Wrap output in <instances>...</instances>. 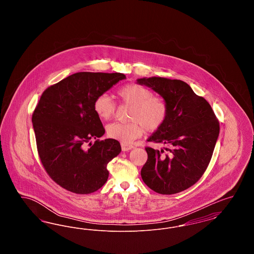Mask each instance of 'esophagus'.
<instances>
[{
    "label": "esophagus",
    "mask_w": 254,
    "mask_h": 254,
    "mask_svg": "<svg viewBox=\"0 0 254 254\" xmlns=\"http://www.w3.org/2000/svg\"><path fill=\"white\" fill-rule=\"evenodd\" d=\"M121 146L123 151H128V150H130V149H132L133 148V145L124 144V143H122Z\"/></svg>",
    "instance_id": "1"
}]
</instances>
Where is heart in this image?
Listing matches in <instances>:
<instances>
[{"instance_id": "1", "label": "heart", "mask_w": 254, "mask_h": 254, "mask_svg": "<svg viewBox=\"0 0 254 254\" xmlns=\"http://www.w3.org/2000/svg\"><path fill=\"white\" fill-rule=\"evenodd\" d=\"M122 101L132 105L130 123L115 122L107 127L109 138L118 140L124 144H129L133 140L141 137L145 131H155L166 121L168 107L166 102L153 96L150 89L138 84L123 85L118 90ZM94 110L102 120H109L113 117L116 105L108 93L97 97L93 105Z\"/></svg>"}]
</instances>
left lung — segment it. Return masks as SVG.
<instances>
[{
	"label": "left lung",
	"mask_w": 254,
	"mask_h": 254,
	"mask_svg": "<svg viewBox=\"0 0 254 254\" xmlns=\"http://www.w3.org/2000/svg\"><path fill=\"white\" fill-rule=\"evenodd\" d=\"M164 99L168 116L148 142L169 146L168 151L145 147L141 170L145 185L160 194H174L191 187L204 174L217 142L220 127L210 105L181 80L163 77L137 79Z\"/></svg>",
	"instance_id": "obj_1"
}]
</instances>
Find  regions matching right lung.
<instances>
[{
    "label": "right lung",
    "mask_w": 254,
    "mask_h": 254,
    "mask_svg": "<svg viewBox=\"0 0 254 254\" xmlns=\"http://www.w3.org/2000/svg\"><path fill=\"white\" fill-rule=\"evenodd\" d=\"M124 79L123 73H75L40 98L32 115L39 156L51 179L66 190L91 193L108 180V164L119 155L121 145L114 139L97 140L105 128L93 105Z\"/></svg>",
    "instance_id": "right-lung-1"
}]
</instances>
